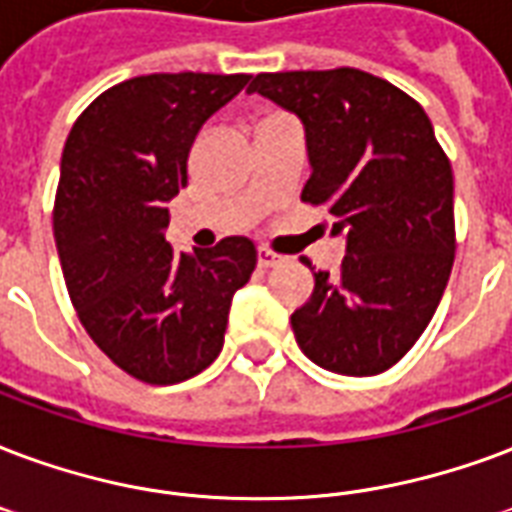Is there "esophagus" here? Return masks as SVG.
<instances>
[{
    "mask_svg": "<svg viewBox=\"0 0 512 512\" xmlns=\"http://www.w3.org/2000/svg\"><path fill=\"white\" fill-rule=\"evenodd\" d=\"M282 260L284 257L276 255L273 249H268V247L257 249V263H260V268H273V265H279Z\"/></svg>",
    "mask_w": 512,
    "mask_h": 512,
    "instance_id": "34e87169",
    "label": "esophagus"
}]
</instances>
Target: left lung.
<instances>
[{"label":"left lung","mask_w":512,"mask_h":512,"mask_svg":"<svg viewBox=\"0 0 512 512\" xmlns=\"http://www.w3.org/2000/svg\"><path fill=\"white\" fill-rule=\"evenodd\" d=\"M255 91L303 120L311 177L300 201L325 206L333 236L346 233L341 268L314 273L292 314L295 341L319 368L378 376L419 341L451 276V161L419 101L376 74L263 72Z\"/></svg>","instance_id":"1"}]
</instances>
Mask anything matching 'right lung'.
<instances>
[{"mask_svg":"<svg viewBox=\"0 0 512 512\" xmlns=\"http://www.w3.org/2000/svg\"><path fill=\"white\" fill-rule=\"evenodd\" d=\"M249 77H131L96 96L66 136L53 236L69 300L93 343L144 384H179L217 360L233 292L255 271L244 236L179 255L163 239L195 134Z\"/></svg>","mask_w":512,"mask_h":512,"instance_id":"1","label":"right lung"}]
</instances>
